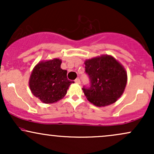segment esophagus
I'll use <instances>...</instances> for the list:
<instances>
[{"label": "esophagus", "mask_w": 154, "mask_h": 154, "mask_svg": "<svg viewBox=\"0 0 154 154\" xmlns=\"http://www.w3.org/2000/svg\"><path fill=\"white\" fill-rule=\"evenodd\" d=\"M75 82H76V83H78V84H79V83H80V79H79V78H77L75 80Z\"/></svg>", "instance_id": "obj_1"}]
</instances>
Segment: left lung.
Wrapping results in <instances>:
<instances>
[{"mask_svg":"<svg viewBox=\"0 0 154 154\" xmlns=\"http://www.w3.org/2000/svg\"><path fill=\"white\" fill-rule=\"evenodd\" d=\"M85 64L90 85L82 90L88 100L96 106L115 103L126 87L128 77L124 67L111 56L93 58Z\"/></svg>","mask_w":154,"mask_h":154,"instance_id":"obj_1","label":"left lung"}]
</instances>
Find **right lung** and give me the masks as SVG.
<instances>
[{
    "label": "right lung",
    "mask_w": 154,
    "mask_h": 154,
    "mask_svg": "<svg viewBox=\"0 0 154 154\" xmlns=\"http://www.w3.org/2000/svg\"><path fill=\"white\" fill-rule=\"evenodd\" d=\"M61 61L54 59L35 66L29 79V88L35 97L45 103H53L66 94L74 81L67 79V71L61 69Z\"/></svg>",
    "instance_id": "add662e5"
}]
</instances>
